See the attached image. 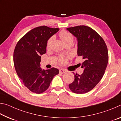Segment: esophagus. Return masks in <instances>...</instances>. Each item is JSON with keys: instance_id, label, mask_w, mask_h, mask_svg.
Segmentation results:
<instances>
[{"instance_id": "esophagus-1", "label": "esophagus", "mask_w": 121, "mask_h": 121, "mask_svg": "<svg viewBox=\"0 0 121 121\" xmlns=\"http://www.w3.org/2000/svg\"><path fill=\"white\" fill-rule=\"evenodd\" d=\"M59 72H60V73H64L66 72V70H65V69H60V70H59Z\"/></svg>"}]
</instances>
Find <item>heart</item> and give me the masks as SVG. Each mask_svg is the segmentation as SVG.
Masks as SVG:
<instances>
[{
    "mask_svg": "<svg viewBox=\"0 0 121 121\" xmlns=\"http://www.w3.org/2000/svg\"><path fill=\"white\" fill-rule=\"evenodd\" d=\"M59 36L61 38V39L62 40V42L64 43L65 45L68 43H72L73 40V36L70 32L66 31V30H62L60 32L59 34ZM54 40V37H51L48 39L46 44V48H50ZM57 61H58L59 64L61 65H65L68 61V57L64 55H60L57 58Z\"/></svg>",
    "mask_w": 121,
    "mask_h": 121,
    "instance_id": "obj_1",
    "label": "heart"
}]
</instances>
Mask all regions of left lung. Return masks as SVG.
Here are the masks:
<instances>
[{
	"label": "left lung",
	"mask_w": 121,
	"mask_h": 121,
	"mask_svg": "<svg viewBox=\"0 0 121 121\" xmlns=\"http://www.w3.org/2000/svg\"><path fill=\"white\" fill-rule=\"evenodd\" d=\"M67 29L77 38L78 56L84 60L82 64L83 73H73L74 81L69 87L73 93H87L97 85L105 73L108 62L107 47L103 38L89 26H78Z\"/></svg>",
	"instance_id": "obj_1"
}]
</instances>
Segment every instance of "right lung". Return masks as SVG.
Wrapping results in <instances>:
<instances>
[{"mask_svg":"<svg viewBox=\"0 0 121 121\" xmlns=\"http://www.w3.org/2000/svg\"><path fill=\"white\" fill-rule=\"evenodd\" d=\"M59 30L45 26L35 28L18 41L14 49L13 61L16 72L24 86L32 92L43 93L59 73L56 68L42 70L40 67V55L46 52L47 42Z\"/></svg>","mask_w":121,"mask_h":121,"instance_id":"1","label":"right lung"}]
</instances>
